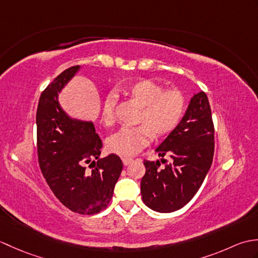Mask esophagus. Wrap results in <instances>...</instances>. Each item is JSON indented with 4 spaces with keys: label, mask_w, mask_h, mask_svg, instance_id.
Instances as JSON below:
<instances>
[{
    "label": "esophagus",
    "mask_w": 258,
    "mask_h": 258,
    "mask_svg": "<svg viewBox=\"0 0 258 258\" xmlns=\"http://www.w3.org/2000/svg\"><path fill=\"white\" fill-rule=\"evenodd\" d=\"M122 161H123V164H124L125 166H126V165H128V164H131V163L133 162L132 158H128V157H123V158H122Z\"/></svg>",
    "instance_id": "1"
}]
</instances>
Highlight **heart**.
Here are the masks:
<instances>
[{"mask_svg":"<svg viewBox=\"0 0 258 258\" xmlns=\"http://www.w3.org/2000/svg\"><path fill=\"white\" fill-rule=\"evenodd\" d=\"M122 93L142 106L135 127H124L109 138L107 149L120 156H133L150 143L152 136L162 138L176 128L185 111V98L177 89H167L147 79L130 83ZM115 100L107 96L103 103L102 122L114 123Z\"/></svg>","mask_w":258,"mask_h":258,"instance_id":"heart-1","label":"heart"}]
</instances>
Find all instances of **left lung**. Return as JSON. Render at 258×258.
Masks as SVG:
<instances>
[{
  "label": "left lung",
  "instance_id": "1",
  "mask_svg": "<svg viewBox=\"0 0 258 258\" xmlns=\"http://www.w3.org/2000/svg\"><path fill=\"white\" fill-rule=\"evenodd\" d=\"M214 123L207 95L200 92L191 97L183 119L157 147L160 161L144 160L145 174L141 180L142 199L151 210L171 213L193 199L204 182L214 156Z\"/></svg>",
  "mask_w": 258,
  "mask_h": 258
}]
</instances>
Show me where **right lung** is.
Segmentation results:
<instances>
[{
  "label": "right lung",
  "instance_id": "add662e5",
  "mask_svg": "<svg viewBox=\"0 0 258 258\" xmlns=\"http://www.w3.org/2000/svg\"><path fill=\"white\" fill-rule=\"evenodd\" d=\"M79 69L63 71L42 92L36 111L37 157L58 201L72 212L93 215L107 207L123 163L115 154L98 158L103 144L94 125L71 118L59 106L57 94Z\"/></svg>",
  "mask_w": 258,
  "mask_h": 258
}]
</instances>
